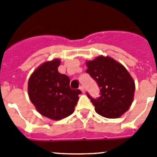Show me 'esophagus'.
Segmentation results:
<instances>
[{
  "mask_svg": "<svg viewBox=\"0 0 157 157\" xmlns=\"http://www.w3.org/2000/svg\"><path fill=\"white\" fill-rule=\"evenodd\" d=\"M79 90L82 91V92L83 93V94L85 93V88H84V86H80Z\"/></svg>",
  "mask_w": 157,
  "mask_h": 157,
  "instance_id": "34e87169",
  "label": "esophagus"
}]
</instances>
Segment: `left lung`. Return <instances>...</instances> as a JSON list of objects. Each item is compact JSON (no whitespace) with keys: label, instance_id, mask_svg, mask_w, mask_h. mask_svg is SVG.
<instances>
[{"label":"left lung","instance_id":"8db88e82","mask_svg":"<svg viewBox=\"0 0 157 157\" xmlns=\"http://www.w3.org/2000/svg\"><path fill=\"white\" fill-rule=\"evenodd\" d=\"M86 64V72L101 88V97L98 99L87 94L96 112L109 119L123 116L132 104L135 90L134 79L125 67L113 58L102 55Z\"/></svg>","mask_w":157,"mask_h":157}]
</instances>
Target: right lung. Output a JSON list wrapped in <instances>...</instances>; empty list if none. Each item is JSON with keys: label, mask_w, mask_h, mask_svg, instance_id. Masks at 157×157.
<instances>
[{"label": "right lung", "mask_w": 157, "mask_h": 157, "mask_svg": "<svg viewBox=\"0 0 157 157\" xmlns=\"http://www.w3.org/2000/svg\"><path fill=\"white\" fill-rule=\"evenodd\" d=\"M58 58L41 63L30 75L28 95L41 116L59 120L71 115L78 101L79 90H71L70 79L58 71Z\"/></svg>", "instance_id": "right-lung-1"}]
</instances>
